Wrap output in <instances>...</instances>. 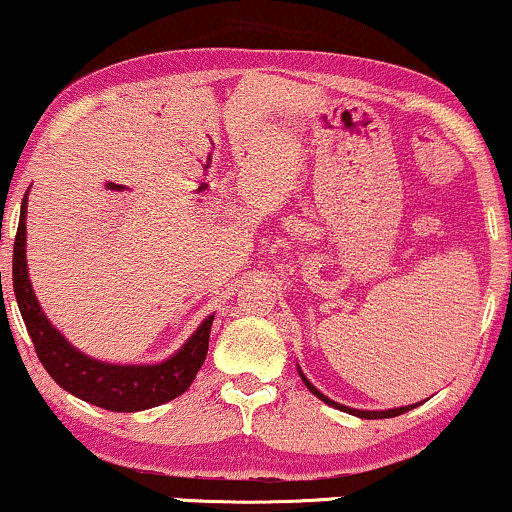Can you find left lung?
Returning <instances> with one entry per match:
<instances>
[{
    "instance_id": "left-lung-1",
    "label": "left lung",
    "mask_w": 512,
    "mask_h": 512,
    "mask_svg": "<svg viewBox=\"0 0 512 512\" xmlns=\"http://www.w3.org/2000/svg\"><path fill=\"white\" fill-rule=\"evenodd\" d=\"M299 375H301V380H304L306 387L311 389V394L318 396L320 401H325L327 406H332V408H339V410H344V413H351V415H356V418H363V420H382V418H394V415L408 413V410H413L415 406H418V403H413V406H401V408H391V410H358V408H349V406H342V403H337V401L327 399L325 394H320V391L315 389L313 384L306 380V375H304V372H301V370H299Z\"/></svg>"
}]
</instances>
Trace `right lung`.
<instances>
[{"mask_svg": "<svg viewBox=\"0 0 512 512\" xmlns=\"http://www.w3.org/2000/svg\"><path fill=\"white\" fill-rule=\"evenodd\" d=\"M25 201L28 199L21 204V220L14 239V292L37 358L52 380L68 394L113 413H137L185 394L206 361L213 315H208L197 332L182 344V349L163 363L118 365L85 356L49 323L30 285L25 261Z\"/></svg>", "mask_w": 512, "mask_h": 512, "instance_id": "add662e5", "label": "right lung"}]
</instances>
